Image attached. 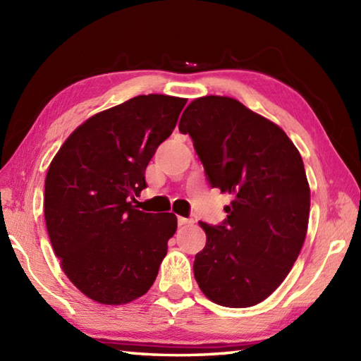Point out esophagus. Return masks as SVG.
Returning a JSON list of instances; mask_svg holds the SVG:
<instances>
[{"instance_id": "obj_1", "label": "esophagus", "mask_w": 361, "mask_h": 361, "mask_svg": "<svg viewBox=\"0 0 361 361\" xmlns=\"http://www.w3.org/2000/svg\"><path fill=\"white\" fill-rule=\"evenodd\" d=\"M189 224H192V220L186 219V217H178V225L180 226H185V225H189Z\"/></svg>"}]
</instances>
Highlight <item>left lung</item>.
<instances>
[{"label":"left lung","instance_id":"obj_1","mask_svg":"<svg viewBox=\"0 0 361 361\" xmlns=\"http://www.w3.org/2000/svg\"><path fill=\"white\" fill-rule=\"evenodd\" d=\"M180 132L192 137L212 188L233 197L206 233L194 276L212 302L251 307L287 278L307 234L310 189L302 158L281 127L233 97L188 105Z\"/></svg>","mask_w":361,"mask_h":361}]
</instances>
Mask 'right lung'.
Returning <instances> with one entry per match:
<instances>
[{"label": "right lung", "instance_id": "add662e5", "mask_svg": "<svg viewBox=\"0 0 361 361\" xmlns=\"http://www.w3.org/2000/svg\"><path fill=\"white\" fill-rule=\"evenodd\" d=\"M188 99L149 94L83 122L54 157L44 180V220L62 270L83 295L119 305L145 295L176 231L172 212L130 202L145 167Z\"/></svg>", "mask_w": 361, "mask_h": 361}]
</instances>
